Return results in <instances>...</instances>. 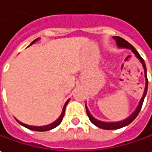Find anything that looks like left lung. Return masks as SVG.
<instances>
[{
    "mask_svg": "<svg viewBox=\"0 0 152 152\" xmlns=\"http://www.w3.org/2000/svg\"><path fill=\"white\" fill-rule=\"evenodd\" d=\"M113 38L115 39V41H116V45L119 48H126V49H130L132 50L133 53L135 54V56H137V58L140 60V61L142 64V66L144 68V72H145V90H144V93H143V96L141 97V101L139 102L138 106L136 108L135 111L133 112L132 114L131 115H129L127 118L124 119L123 121H113V122H106V121H99V120L96 119L95 117H93V115H91V114L90 113L89 110L86 106V113H87V115L89 117L90 121L92 122V123L96 126L97 127L101 128V129H104V130H115V129H119V128L124 127V126H126L130 123H132L134 120L136 119L139 112L141 111V106H142V104H143V102H144V99H145V95H146V92H147V88H148V80H147V76H146V67H145V64L144 60L142 59L140 54L137 52V50L134 48V46H132L128 41H126V40H124L123 38L120 37H113Z\"/></svg>",
    "mask_w": 152,
    "mask_h": 152,
    "instance_id": "left-lung-1",
    "label": "left lung"
}]
</instances>
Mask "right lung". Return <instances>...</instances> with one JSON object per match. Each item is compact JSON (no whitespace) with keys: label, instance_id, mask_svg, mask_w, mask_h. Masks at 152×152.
Returning a JSON list of instances; mask_svg holds the SVG:
<instances>
[{"label":"right lung","instance_id":"add662e5","mask_svg":"<svg viewBox=\"0 0 152 152\" xmlns=\"http://www.w3.org/2000/svg\"><path fill=\"white\" fill-rule=\"evenodd\" d=\"M40 38H37L36 40H34V41L31 43V45L30 46H31L32 44H34L36 41H37V40H39ZM69 101H70V99L69 100H67V102L65 103V105H64V106H63V109H62V112H61V115L59 116V118L57 120H56L54 122H52V123L49 124V125H46V126H29V125H26V124L25 123H22V122H20V121H18L17 119L16 120V121L18 122L19 124H20L21 126H25L26 128H28V129H30V130H32V131H36V132H46V131H50V130H51V129H54L55 127H56L57 126H58L59 124L61 122V121H62L63 119V116H64V115H65V111H66V105L68 104V102H69Z\"/></svg>","mask_w":152,"mask_h":152}]
</instances>
